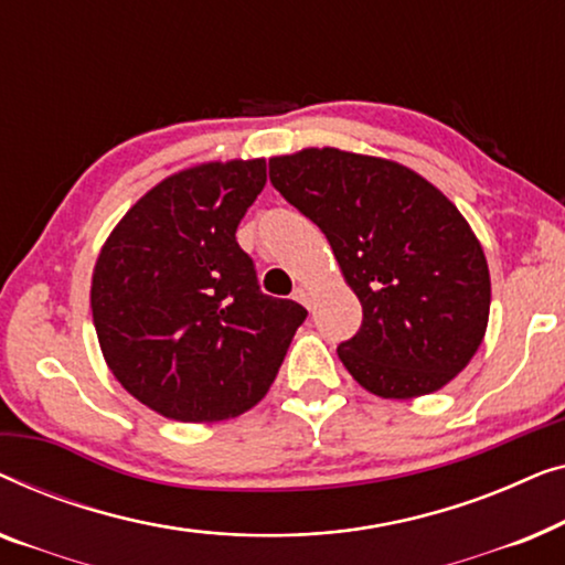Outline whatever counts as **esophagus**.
Returning a JSON list of instances; mask_svg holds the SVG:
<instances>
[{
    "mask_svg": "<svg viewBox=\"0 0 565 565\" xmlns=\"http://www.w3.org/2000/svg\"><path fill=\"white\" fill-rule=\"evenodd\" d=\"M294 299L301 301L305 307H309V291L305 289V286H297V289H294Z\"/></svg>",
    "mask_w": 565,
    "mask_h": 565,
    "instance_id": "1",
    "label": "esophagus"
}]
</instances>
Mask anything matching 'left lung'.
<instances>
[{"instance_id": "obj_1", "label": "left lung", "mask_w": 565, "mask_h": 565, "mask_svg": "<svg viewBox=\"0 0 565 565\" xmlns=\"http://www.w3.org/2000/svg\"><path fill=\"white\" fill-rule=\"evenodd\" d=\"M276 192L328 237L361 299L359 332L338 355L384 399L438 392L479 351L491 281L458 206L407 166L338 148L268 161Z\"/></svg>"}]
</instances>
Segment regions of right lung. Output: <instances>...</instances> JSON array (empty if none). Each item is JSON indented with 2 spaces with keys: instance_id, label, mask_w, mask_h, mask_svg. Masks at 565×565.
Listing matches in <instances>:
<instances>
[{
  "instance_id": "obj_1",
  "label": "right lung",
  "mask_w": 565,
  "mask_h": 565,
  "mask_svg": "<svg viewBox=\"0 0 565 565\" xmlns=\"http://www.w3.org/2000/svg\"><path fill=\"white\" fill-rule=\"evenodd\" d=\"M266 161L202 163L127 210L94 266L105 361L135 399L181 423H217L264 399L307 309L260 291L235 230Z\"/></svg>"
}]
</instances>
